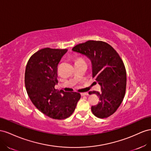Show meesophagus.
<instances>
[{
  "label": "esophagus",
  "mask_w": 151,
  "mask_h": 151,
  "mask_svg": "<svg viewBox=\"0 0 151 151\" xmlns=\"http://www.w3.org/2000/svg\"><path fill=\"white\" fill-rule=\"evenodd\" d=\"M81 96H88V92L81 93Z\"/></svg>",
  "instance_id": "34e87169"
}]
</instances>
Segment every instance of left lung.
<instances>
[{
    "mask_svg": "<svg viewBox=\"0 0 151 151\" xmlns=\"http://www.w3.org/2000/svg\"><path fill=\"white\" fill-rule=\"evenodd\" d=\"M85 55L92 64V77L101 85V92H90L99 97V102L92 106V113L97 118H105L118 109L124 97L127 73L121 58L110 45L102 41L88 40L72 49Z\"/></svg>",
    "mask_w": 151,
    "mask_h": 151,
    "instance_id": "1",
    "label": "left lung"
}]
</instances>
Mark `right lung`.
Listing matches in <instances>:
<instances>
[{
  "label": "right lung",
  "instance_id": "obj_1",
  "mask_svg": "<svg viewBox=\"0 0 151 151\" xmlns=\"http://www.w3.org/2000/svg\"><path fill=\"white\" fill-rule=\"evenodd\" d=\"M68 49L44 48L29 58L25 70L27 93L37 108L49 117L63 119L75 111L81 95L55 89L58 65Z\"/></svg>",
  "mask_w": 151,
  "mask_h": 151
}]
</instances>
